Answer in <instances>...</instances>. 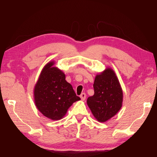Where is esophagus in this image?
Instances as JSON below:
<instances>
[{"mask_svg":"<svg viewBox=\"0 0 157 157\" xmlns=\"http://www.w3.org/2000/svg\"><path fill=\"white\" fill-rule=\"evenodd\" d=\"M86 94H85V93H82L81 94H80V98H81V99H82V101L85 100V99H86Z\"/></svg>","mask_w":157,"mask_h":157,"instance_id":"34e87169","label":"esophagus"}]
</instances>
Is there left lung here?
Here are the masks:
<instances>
[{
    "instance_id": "obj_1",
    "label": "left lung",
    "mask_w": 157,
    "mask_h": 157,
    "mask_svg": "<svg viewBox=\"0 0 157 157\" xmlns=\"http://www.w3.org/2000/svg\"><path fill=\"white\" fill-rule=\"evenodd\" d=\"M93 86L94 94L87 99V104L94 117L99 122H105L121 109L122 90L115 71L111 68L96 75Z\"/></svg>"
}]
</instances>
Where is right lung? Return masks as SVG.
<instances>
[{
  "label": "right lung",
  "mask_w": 157,
  "mask_h": 157,
  "mask_svg": "<svg viewBox=\"0 0 157 157\" xmlns=\"http://www.w3.org/2000/svg\"><path fill=\"white\" fill-rule=\"evenodd\" d=\"M54 64V61H51L42 70L34 88V99L36 107L42 115L51 120L58 121L80 98L65 80L64 73L52 67Z\"/></svg>",
  "instance_id": "right-lung-1"
}]
</instances>
